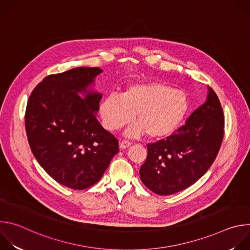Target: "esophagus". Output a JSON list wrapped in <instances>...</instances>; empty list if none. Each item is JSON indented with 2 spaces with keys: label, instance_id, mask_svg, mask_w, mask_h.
Returning <instances> with one entry per match:
<instances>
[{
  "label": "esophagus",
  "instance_id": "34e87169",
  "mask_svg": "<svg viewBox=\"0 0 250 250\" xmlns=\"http://www.w3.org/2000/svg\"><path fill=\"white\" fill-rule=\"evenodd\" d=\"M131 145V142L129 141V140H122L121 141V144H120V147L121 148H126V147H128L129 146Z\"/></svg>",
  "mask_w": 250,
  "mask_h": 250
}]
</instances>
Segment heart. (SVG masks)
I'll return each mask as SVG.
<instances>
[{"label": "heart", "instance_id": "1", "mask_svg": "<svg viewBox=\"0 0 250 250\" xmlns=\"http://www.w3.org/2000/svg\"><path fill=\"white\" fill-rule=\"evenodd\" d=\"M188 109L189 98L185 91L150 81L129 85L121 97L106 96L100 104V115L108 130L122 128L134 117L137 123L127 129L128 135L146 132L151 138H161L178 128Z\"/></svg>", "mask_w": 250, "mask_h": 250}]
</instances>
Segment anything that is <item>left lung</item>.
<instances>
[{
  "mask_svg": "<svg viewBox=\"0 0 250 250\" xmlns=\"http://www.w3.org/2000/svg\"><path fill=\"white\" fill-rule=\"evenodd\" d=\"M225 115L218 95L208 89V100L173 134L147 145V157L139 169L150 191L166 196L180 192L208 171L221 148Z\"/></svg>",
  "mask_w": 250,
  "mask_h": 250,
  "instance_id": "1",
  "label": "left lung"
}]
</instances>
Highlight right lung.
Segmentation results:
<instances>
[{
    "label": "right lung",
    "instance_id": "obj_1",
    "mask_svg": "<svg viewBox=\"0 0 250 250\" xmlns=\"http://www.w3.org/2000/svg\"><path fill=\"white\" fill-rule=\"evenodd\" d=\"M101 72L98 67H78L48 75L27 101L30 149L55 181L71 189L96 184L119 152L118 138L96 118L102 94L87 92Z\"/></svg>",
    "mask_w": 250,
    "mask_h": 250
}]
</instances>
